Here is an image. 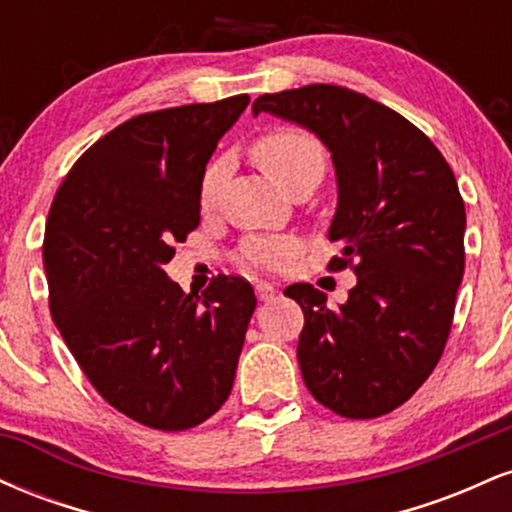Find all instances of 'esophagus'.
I'll list each match as a JSON object with an SVG mask.
<instances>
[{"label": "esophagus", "instance_id": "34e87169", "mask_svg": "<svg viewBox=\"0 0 512 512\" xmlns=\"http://www.w3.org/2000/svg\"><path fill=\"white\" fill-rule=\"evenodd\" d=\"M255 296H257V301H272V298L276 296V289L272 284H267V281H257Z\"/></svg>", "mask_w": 512, "mask_h": 512}]
</instances>
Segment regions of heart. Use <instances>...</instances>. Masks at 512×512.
Instances as JSON below:
<instances>
[{"instance_id":"1","label":"heart","mask_w":512,"mask_h":512,"mask_svg":"<svg viewBox=\"0 0 512 512\" xmlns=\"http://www.w3.org/2000/svg\"><path fill=\"white\" fill-rule=\"evenodd\" d=\"M252 156L260 163L264 173L272 178L276 185L284 190H291L298 180L308 175H322L325 170V149L313 134L303 129H274L264 134L252 146ZM228 158H214L204 170L202 182H199V204L202 209H209L216 202L219 187L226 178ZM293 245L284 238H260L252 240L245 248V260L255 267L276 269L291 257Z\"/></svg>"}]
</instances>
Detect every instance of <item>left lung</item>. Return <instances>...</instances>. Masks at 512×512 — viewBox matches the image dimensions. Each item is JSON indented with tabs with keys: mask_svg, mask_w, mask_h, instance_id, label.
Listing matches in <instances>:
<instances>
[{
	"mask_svg": "<svg viewBox=\"0 0 512 512\" xmlns=\"http://www.w3.org/2000/svg\"><path fill=\"white\" fill-rule=\"evenodd\" d=\"M308 129L330 151L337 209L327 238L356 286L337 310L310 284L284 293L303 308L298 366L317 402L346 419L397 409L443 354L464 274V202L440 151L383 103L344 86L264 93L252 115Z\"/></svg>",
	"mask_w": 512,
	"mask_h": 512,
	"instance_id": "obj_1",
	"label": "left lung"
}]
</instances>
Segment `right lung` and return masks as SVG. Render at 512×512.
Here are the masks:
<instances>
[{
  "instance_id": "add662e5",
  "label": "right lung",
  "mask_w": 512,
  "mask_h": 512,
  "mask_svg": "<svg viewBox=\"0 0 512 512\" xmlns=\"http://www.w3.org/2000/svg\"><path fill=\"white\" fill-rule=\"evenodd\" d=\"M248 96L137 115L98 139L57 190L45 228L50 313L117 411L187 431L221 409L257 298L216 276L202 296L166 274L199 226V182Z\"/></svg>"
}]
</instances>
